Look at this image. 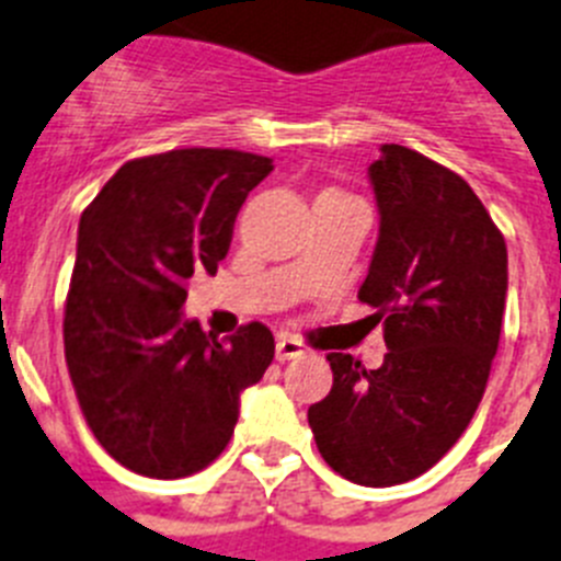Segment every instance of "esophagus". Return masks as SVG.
Wrapping results in <instances>:
<instances>
[{"mask_svg":"<svg viewBox=\"0 0 561 561\" xmlns=\"http://www.w3.org/2000/svg\"><path fill=\"white\" fill-rule=\"evenodd\" d=\"M306 345L297 336H289V334H280L275 342V356L277 362H286V359H297V356L306 354Z\"/></svg>","mask_w":561,"mask_h":561,"instance_id":"34e87169","label":"esophagus"}]
</instances>
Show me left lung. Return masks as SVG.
Wrapping results in <instances>:
<instances>
[{
	"instance_id": "1",
	"label": "left lung",
	"mask_w": 561,
	"mask_h": 561,
	"mask_svg": "<svg viewBox=\"0 0 561 561\" xmlns=\"http://www.w3.org/2000/svg\"><path fill=\"white\" fill-rule=\"evenodd\" d=\"M368 180L379 238L359 300L385 317L388 354L376 370L325 356L334 385L309 427L334 472L385 489L433 469L469 427L497 354L508 252L472 187L424 153L381 146Z\"/></svg>"
}]
</instances>
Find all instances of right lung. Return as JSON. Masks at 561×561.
<instances>
[{
	"label": "right lung",
	"instance_id": "right-lung-1",
	"mask_svg": "<svg viewBox=\"0 0 561 561\" xmlns=\"http://www.w3.org/2000/svg\"><path fill=\"white\" fill-rule=\"evenodd\" d=\"M270 157L180 148L131 160L78 225L64 354L89 430L117 463L176 480L219 458L241 393L275 356L261 323L230 340L187 320V280L216 275Z\"/></svg>",
	"mask_w": 561,
	"mask_h": 561
}]
</instances>
